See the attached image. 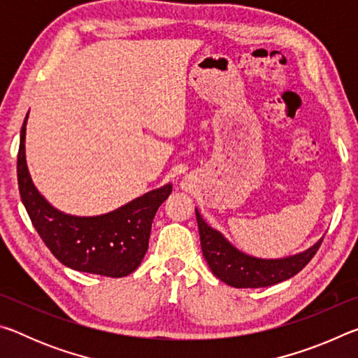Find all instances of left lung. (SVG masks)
<instances>
[{
    "label": "left lung",
    "instance_id": "left-lung-1",
    "mask_svg": "<svg viewBox=\"0 0 358 358\" xmlns=\"http://www.w3.org/2000/svg\"><path fill=\"white\" fill-rule=\"evenodd\" d=\"M196 217L199 235H201L202 254L210 270L213 271L217 280L232 287H268L289 280L305 268V265L313 259L324 240L319 238L308 250L294 254V256L281 259H259L240 251L224 237L220 230L208 226L197 208Z\"/></svg>",
    "mask_w": 358,
    "mask_h": 358
}]
</instances>
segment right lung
<instances>
[{"mask_svg":"<svg viewBox=\"0 0 358 358\" xmlns=\"http://www.w3.org/2000/svg\"><path fill=\"white\" fill-rule=\"evenodd\" d=\"M28 113L20 131L17 178L22 202L34 229L53 256L69 268L108 278L128 276L143 260L151 222L159 205L171 196L172 185L145 192L104 215L63 213L42 196L29 175L25 156Z\"/></svg>","mask_w":358,"mask_h":358,"instance_id":"1","label":"right lung"}]
</instances>
